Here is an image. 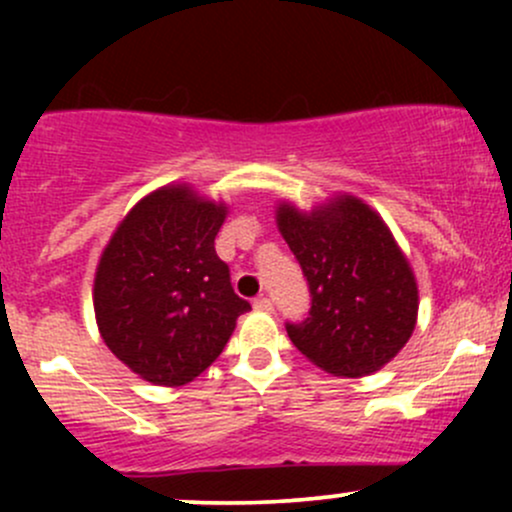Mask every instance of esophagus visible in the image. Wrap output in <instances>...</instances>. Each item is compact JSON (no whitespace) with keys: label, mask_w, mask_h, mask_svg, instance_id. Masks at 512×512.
<instances>
[{"label":"esophagus","mask_w":512,"mask_h":512,"mask_svg":"<svg viewBox=\"0 0 512 512\" xmlns=\"http://www.w3.org/2000/svg\"><path fill=\"white\" fill-rule=\"evenodd\" d=\"M255 308H257V310H262V313H269V310L274 308V303L269 301L267 296H260V298H255Z\"/></svg>","instance_id":"1"}]
</instances>
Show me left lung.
<instances>
[{
	"instance_id": "left-lung-1",
	"label": "left lung",
	"mask_w": 512,
	"mask_h": 512,
	"mask_svg": "<svg viewBox=\"0 0 512 512\" xmlns=\"http://www.w3.org/2000/svg\"><path fill=\"white\" fill-rule=\"evenodd\" d=\"M279 231L301 264L308 317L286 322L293 346L344 378L375 373L407 344L419 291L387 226L354 197L301 214L279 207Z\"/></svg>"
}]
</instances>
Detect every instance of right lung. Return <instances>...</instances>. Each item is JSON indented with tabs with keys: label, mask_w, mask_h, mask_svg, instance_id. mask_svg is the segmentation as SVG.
Masks as SVG:
<instances>
[{
	"label": "right lung",
	"mask_w": 512,
	"mask_h": 512,
	"mask_svg": "<svg viewBox=\"0 0 512 512\" xmlns=\"http://www.w3.org/2000/svg\"><path fill=\"white\" fill-rule=\"evenodd\" d=\"M226 207L187 187L144 197L105 248L93 286L108 349L154 385H185L219 354L248 313L214 250Z\"/></svg>",
	"instance_id": "obj_1"
}]
</instances>
